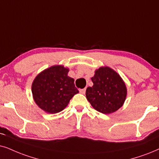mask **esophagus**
Segmentation results:
<instances>
[{
  "label": "esophagus",
  "mask_w": 159,
  "mask_h": 159,
  "mask_svg": "<svg viewBox=\"0 0 159 159\" xmlns=\"http://www.w3.org/2000/svg\"><path fill=\"white\" fill-rule=\"evenodd\" d=\"M86 92V89H80V93L82 94H84Z\"/></svg>",
  "instance_id": "esophagus-1"
}]
</instances>
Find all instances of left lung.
<instances>
[{
	"instance_id": "8db88e82",
	"label": "left lung",
	"mask_w": 159,
	"mask_h": 159,
	"mask_svg": "<svg viewBox=\"0 0 159 159\" xmlns=\"http://www.w3.org/2000/svg\"><path fill=\"white\" fill-rule=\"evenodd\" d=\"M92 87H87L86 97L92 107L105 114L121 108L125 101L127 88L122 78L109 67H100L91 78Z\"/></svg>"
}]
</instances>
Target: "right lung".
<instances>
[{"label": "right lung", "instance_id": "obj_1", "mask_svg": "<svg viewBox=\"0 0 159 159\" xmlns=\"http://www.w3.org/2000/svg\"><path fill=\"white\" fill-rule=\"evenodd\" d=\"M69 68L53 65L36 76L31 85L32 96L36 104L48 114H56L67 107L78 90L74 79L68 76Z\"/></svg>", "mask_w": 159, "mask_h": 159}]
</instances>
